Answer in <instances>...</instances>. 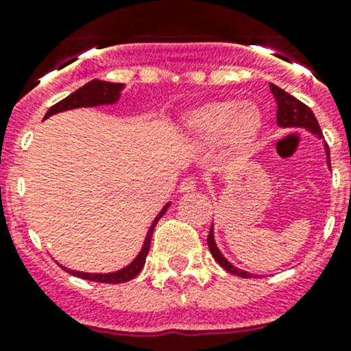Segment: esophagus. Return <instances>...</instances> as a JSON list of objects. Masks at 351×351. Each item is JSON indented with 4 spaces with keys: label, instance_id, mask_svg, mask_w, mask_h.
Returning a JSON list of instances; mask_svg holds the SVG:
<instances>
[{
    "label": "esophagus",
    "instance_id": "esophagus-1",
    "mask_svg": "<svg viewBox=\"0 0 351 351\" xmlns=\"http://www.w3.org/2000/svg\"><path fill=\"white\" fill-rule=\"evenodd\" d=\"M195 188H197V181H195L193 178H186L184 181L179 184V191H181V193H190V191H195Z\"/></svg>",
    "mask_w": 351,
    "mask_h": 351
}]
</instances>
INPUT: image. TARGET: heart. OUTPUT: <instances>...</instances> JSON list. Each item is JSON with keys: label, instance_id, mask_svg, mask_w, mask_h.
Returning a JSON list of instances; mask_svg holds the SVG:
<instances>
[{"label": "heart", "instance_id": "heart-1", "mask_svg": "<svg viewBox=\"0 0 351 351\" xmlns=\"http://www.w3.org/2000/svg\"><path fill=\"white\" fill-rule=\"evenodd\" d=\"M263 128V114L255 104L218 100L198 105L181 117V137L195 147H210L221 141L230 153L255 144Z\"/></svg>", "mask_w": 351, "mask_h": 351}]
</instances>
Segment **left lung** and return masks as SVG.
Segmentation results:
<instances>
[{
    "instance_id": "1",
    "label": "left lung",
    "mask_w": 351,
    "mask_h": 351,
    "mask_svg": "<svg viewBox=\"0 0 351 351\" xmlns=\"http://www.w3.org/2000/svg\"><path fill=\"white\" fill-rule=\"evenodd\" d=\"M271 91L274 95V100L278 104V126L281 128H302L308 130L309 133H313L316 138H324L322 135L320 125H318V121H316L315 114H313L311 108L308 105H304L302 101H299L295 96L288 95L287 91H283L281 88H278L276 84H271ZM325 149V156H327V167L330 169V153H328V145L324 144ZM207 244H209L210 255L214 256V260L221 265L225 271H228L230 274L241 276V278H253L256 274H251V272L243 271V269L235 267L234 263L228 262L225 258L221 251H219L218 244H216V239H214V225L210 226L209 237H207Z\"/></svg>"
}]
</instances>
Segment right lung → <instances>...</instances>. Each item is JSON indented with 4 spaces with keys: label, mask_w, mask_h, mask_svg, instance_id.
Returning <instances> with one entry per match:
<instances>
[{
    "label": "right lung",
    "mask_w": 351,
    "mask_h": 351,
    "mask_svg": "<svg viewBox=\"0 0 351 351\" xmlns=\"http://www.w3.org/2000/svg\"><path fill=\"white\" fill-rule=\"evenodd\" d=\"M125 89V84H117V82H107V80H98L93 79L89 80L88 84H84L82 88H79L77 91H73L71 95H68L64 100L58 101L56 105H52L47 110L45 117L54 116V114L64 112V110H71V108H80V107H100V105H114L119 101L121 93ZM172 202H167L163 206V209L158 213V216L154 218V221L149 226L147 235L144 239V244H142V250L138 251V255L132 260V262L126 265V267L119 269V271L114 272H82V271H73V269H68L64 265L63 271L70 272L71 276H77V278H82V280L89 281H98V283H125V281L133 280L138 272L142 271L145 263V256L149 253V246H151V237H153L154 226L160 221V218L167 213V209L170 207Z\"/></svg>",
    "instance_id": "add662e5"
}]
</instances>
